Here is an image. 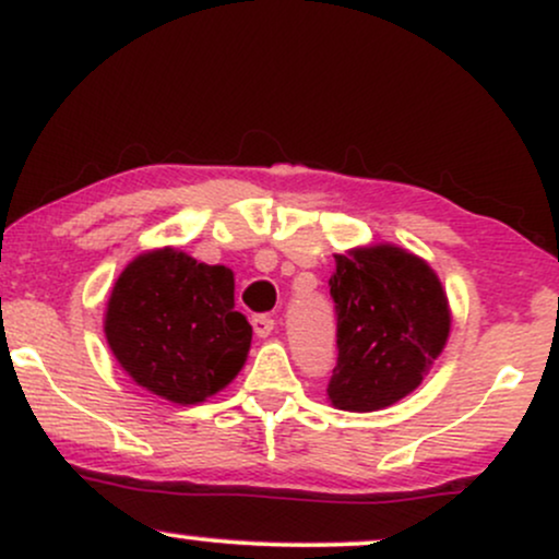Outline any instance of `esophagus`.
Wrapping results in <instances>:
<instances>
[{
  "mask_svg": "<svg viewBox=\"0 0 559 559\" xmlns=\"http://www.w3.org/2000/svg\"><path fill=\"white\" fill-rule=\"evenodd\" d=\"M252 329H254V333H258L260 338H265V336H271V333H273L275 320L271 316H254Z\"/></svg>",
  "mask_w": 559,
  "mask_h": 559,
  "instance_id": "1",
  "label": "esophagus"
}]
</instances>
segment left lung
Instances as JSON below:
<instances>
[{
	"instance_id": "left-lung-1",
	"label": "left lung",
	"mask_w": 559,
	"mask_h": 559,
	"mask_svg": "<svg viewBox=\"0 0 559 559\" xmlns=\"http://www.w3.org/2000/svg\"><path fill=\"white\" fill-rule=\"evenodd\" d=\"M336 368L329 400L373 413L407 396L449 336L447 294L426 262L396 247L336 254Z\"/></svg>"
}]
</instances>
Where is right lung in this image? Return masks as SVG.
<instances>
[{"label":"right lung","mask_w":559,"mask_h":559,"mask_svg":"<svg viewBox=\"0 0 559 559\" xmlns=\"http://www.w3.org/2000/svg\"><path fill=\"white\" fill-rule=\"evenodd\" d=\"M105 333L126 373L176 404L230 383L252 344V325L234 307V273L176 249L141 254L120 273Z\"/></svg>","instance_id":"obj_1"}]
</instances>
